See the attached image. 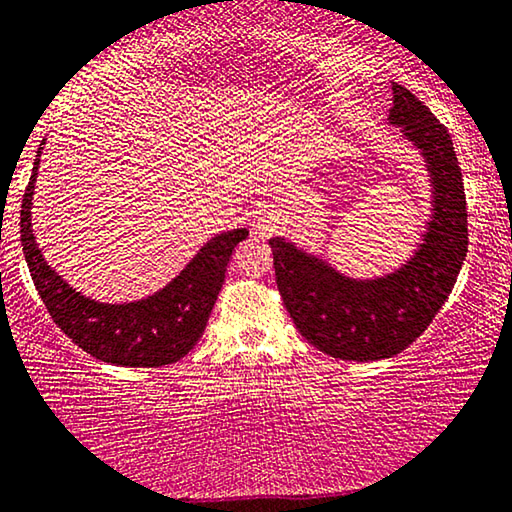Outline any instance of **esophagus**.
<instances>
[{"label":"esophagus","mask_w":512,"mask_h":512,"mask_svg":"<svg viewBox=\"0 0 512 512\" xmlns=\"http://www.w3.org/2000/svg\"><path fill=\"white\" fill-rule=\"evenodd\" d=\"M275 227H278V214H275V209H271L269 205H259L253 212V230L259 237H266V234L275 232Z\"/></svg>","instance_id":"obj_1"}]
</instances>
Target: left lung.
I'll list each match as a JSON object with an SVG mask.
<instances>
[{"label":"left lung","instance_id":"left-lung-1","mask_svg":"<svg viewBox=\"0 0 512 512\" xmlns=\"http://www.w3.org/2000/svg\"><path fill=\"white\" fill-rule=\"evenodd\" d=\"M387 123L424 159L431 209L412 255L396 269L353 278L326 257L273 237L280 296L296 328L319 351L371 362L401 353L426 330L467 257V202L451 136L408 88L392 86Z\"/></svg>","mask_w":512,"mask_h":512}]
</instances>
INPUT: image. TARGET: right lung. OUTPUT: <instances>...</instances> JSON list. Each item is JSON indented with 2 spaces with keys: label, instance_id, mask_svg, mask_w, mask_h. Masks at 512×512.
<instances>
[{
  "label": "right lung",
  "instance_id": "add662e5",
  "mask_svg": "<svg viewBox=\"0 0 512 512\" xmlns=\"http://www.w3.org/2000/svg\"><path fill=\"white\" fill-rule=\"evenodd\" d=\"M43 145L45 141L40 143L34 173L24 191L20 239L31 278L54 323L95 360L116 367H164L182 360L205 332L227 264L248 230L237 227L216 234L168 285L150 296L129 303H102L84 296L47 264L34 237L31 200Z\"/></svg>",
  "mask_w": 512,
  "mask_h": 512
}]
</instances>
